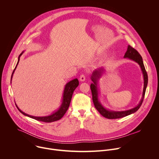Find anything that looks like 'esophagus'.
Masks as SVG:
<instances>
[{"mask_svg": "<svg viewBox=\"0 0 159 159\" xmlns=\"http://www.w3.org/2000/svg\"><path fill=\"white\" fill-rule=\"evenodd\" d=\"M79 80H80L81 82H84V81L85 80V75L84 74L80 75V78H79Z\"/></svg>", "mask_w": 159, "mask_h": 159, "instance_id": "esophagus-1", "label": "esophagus"}]
</instances>
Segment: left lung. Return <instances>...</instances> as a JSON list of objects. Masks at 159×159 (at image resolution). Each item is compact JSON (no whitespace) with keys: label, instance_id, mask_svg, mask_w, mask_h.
Returning a JSON list of instances; mask_svg holds the SVG:
<instances>
[{"label":"left lung","instance_id":"8db88e82","mask_svg":"<svg viewBox=\"0 0 159 159\" xmlns=\"http://www.w3.org/2000/svg\"><path fill=\"white\" fill-rule=\"evenodd\" d=\"M124 58H128L130 60H132L134 61L139 63L140 65L141 70L142 71L143 75V79H144V86H143V94H142V99L140 100L139 104L134 107L133 109L126 110V111H109L108 109H106L105 107H103V106L101 104V102L99 101L98 99V79L101 77L104 69L102 68H101V69H99L98 70H96L93 72V74L91 75V80L93 82L90 84V89H91V92H92V95H93V101L94 102V104L95 106L96 109L99 112L100 114L107 118V119H118V118H121L125 117L126 116H128L132 113L135 112L136 111H137L139 109L140 107L145 94L146 91V89L148 84V75L147 73L146 72L145 68L143 65V61L142 57L140 55V53L136 50L134 48L131 47L130 45H128L127 51L126 52Z\"/></svg>","mask_w":159,"mask_h":159}]
</instances>
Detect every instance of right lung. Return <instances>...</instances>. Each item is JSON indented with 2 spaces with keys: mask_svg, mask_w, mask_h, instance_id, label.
<instances>
[{
  "mask_svg": "<svg viewBox=\"0 0 159 159\" xmlns=\"http://www.w3.org/2000/svg\"><path fill=\"white\" fill-rule=\"evenodd\" d=\"M23 53V52H22L19 57H18V61H17V65L15 67V69L12 72V76H11V79H12V75L16 69V67L19 63V60H20V57L22 55V54ZM79 80L77 79H75L70 82H68L66 85H65V89H64V91H63V99H62V102H61V104L60 106V107H59V109L54 112L53 114H52L51 115H49V116H31V115H29L28 114H26L25 112H22L18 107L17 106L16 104L17 108L18 109V110L22 113V115H24L26 116H28L31 118H33V119H34L36 120H38V121H43V122H46V123H51V122H53V121H57V120H60L63 116V115L65 114V112H66L68 108H69V106H70V101H71V99H72V95H73V93H74V91L75 90V89L78 87L79 85Z\"/></svg>",
  "mask_w": 159,
  "mask_h": 159,
  "instance_id": "1",
  "label": "right lung"
}]
</instances>
